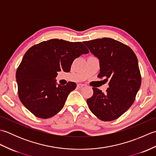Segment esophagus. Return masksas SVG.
<instances>
[{
    "instance_id": "esophagus-1",
    "label": "esophagus",
    "mask_w": 156,
    "mask_h": 156,
    "mask_svg": "<svg viewBox=\"0 0 156 156\" xmlns=\"http://www.w3.org/2000/svg\"><path fill=\"white\" fill-rule=\"evenodd\" d=\"M84 86V84H78V85H77V87L78 88H82V87H83Z\"/></svg>"
}]
</instances>
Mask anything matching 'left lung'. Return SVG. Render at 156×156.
Returning a JSON list of instances; mask_svg holds the SVG:
<instances>
[{
	"instance_id": "1",
	"label": "left lung",
	"mask_w": 156,
	"mask_h": 156,
	"mask_svg": "<svg viewBox=\"0 0 156 156\" xmlns=\"http://www.w3.org/2000/svg\"><path fill=\"white\" fill-rule=\"evenodd\" d=\"M84 44L100 63L98 77L109 80L105 93L92 88L93 95L87 104L96 117L104 121L117 119L133 103L141 83L138 61L133 51L111 38L97 39Z\"/></svg>"
}]
</instances>
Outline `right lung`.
Segmentation results:
<instances>
[{
    "label": "right lung",
    "mask_w": 156,
    "mask_h": 156,
    "mask_svg": "<svg viewBox=\"0 0 156 156\" xmlns=\"http://www.w3.org/2000/svg\"><path fill=\"white\" fill-rule=\"evenodd\" d=\"M89 51L82 42L53 39L32 46L16 69V80L20 101L28 110L41 119L62 110L75 82L58 84V72L70 71L73 61Z\"/></svg>",
    "instance_id": "right-lung-1"
}]
</instances>
